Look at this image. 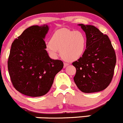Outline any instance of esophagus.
Returning <instances> with one entry per match:
<instances>
[{"label": "esophagus", "mask_w": 123, "mask_h": 123, "mask_svg": "<svg viewBox=\"0 0 123 123\" xmlns=\"http://www.w3.org/2000/svg\"><path fill=\"white\" fill-rule=\"evenodd\" d=\"M69 65V63H64V68H66Z\"/></svg>", "instance_id": "34e87169"}]
</instances>
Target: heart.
Masks as SVG:
<instances>
[{
  "instance_id": "heart-1",
  "label": "heart",
  "mask_w": 123,
  "mask_h": 123,
  "mask_svg": "<svg viewBox=\"0 0 123 123\" xmlns=\"http://www.w3.org/2000/svg\"><path fill=\"white\" fill-rule=\"evenodd\" d=\"M87 38L81 31L62 29L53 33L50 41L45 43V49L53 57H56L60 50L62 57L66 61L74 62L84 53Z\"/></svg>"
}]
</instances>
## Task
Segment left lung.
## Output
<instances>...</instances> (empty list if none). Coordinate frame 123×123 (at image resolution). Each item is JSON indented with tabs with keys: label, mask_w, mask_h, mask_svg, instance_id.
Returning <instances> with one entry per match:
<instances>
[{
	"label": "left lung",
	"mask_w": 123,
	"mask_h": 123,
	"mask_svg": "<svg viewBox=\"0 0 123 123\" xmlns=\"http://www.w3.org/2000/svg\"><path fill=\"white\" fill-rule=\"evenodd\" d=\"M85 31L86 49L82 57L73 62L76 68L74 78L78 88L84 93L105 89L112 81L116 64V55L106 35L95 26L78 24Z\"/></svg>",
	"instance_id": "1"
}]
</instances>
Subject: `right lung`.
Instances as JSON below:
<instances>
[{
	"label": "right lung",
	"mask_w": 123,
	"mask_h": 123,
	"mask_svg": "<svg viewBox=\"0 0 123 123\" xmlns=\"http://www.w3.org/2000/svg\"><path fill=\"white\" fill-rule=\"evenodd\" d=\"M48 30L47 25H32L12 43L8 72L14 88L24 95L47 94L55 75L63 68V62L51 59L45 49L43 39Z\"/></svg>",
	"instance_id": "1"
}]
</instances>
